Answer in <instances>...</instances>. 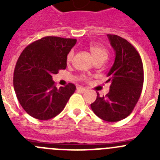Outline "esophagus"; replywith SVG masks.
<instances>
[{"label": "esophagus", "instance_id": "34e87169", "mask_svg": "<svg viewBox=\"0 0 160 160\" xmlns=\"http://www.w3.org/2000/svg\"><path fill=\"white\" fill-rule=\"evenodd\" d=\"M77 91L79 93H84L87 91V89L84 88L82 87H77Z\"/></svg>", "mask_w": 160, "mask_h": 160}]
</instances>
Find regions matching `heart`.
<instances>
[{
	"label": "heart",
	"mask_w": 160,
	"mask_h": 160,
	"mask_svg": "<svg viewBox=\"0 0 160 160\" xmlns=\"http://www.w3.org/2000/svg\"><path fill=\"white\" fill-rule=\"evenodd\" d=\"M89 49H90V51L91 53V54L93 55L94 58L96 60H98V59H107V56H108V52H107V49H106L104 46H101L98 43H90V46H89ZM73 51L69 52V53L67 54V57H66V61L67 62H71L72 58H73Z\"/></svg>",
	"instance_id": "b5f03b06"
}]
</instances>
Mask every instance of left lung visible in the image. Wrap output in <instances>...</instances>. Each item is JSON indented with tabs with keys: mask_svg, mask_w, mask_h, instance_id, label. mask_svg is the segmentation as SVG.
<instances>
[{
	"mask_svg": "<svg viewBox=\"0 0 160 160\" xmlns=\"http://www.w3.org/2000/svg\"><path fill=\"white\" fill-rule=\"evenodd\" d=\"M115 52V59L107 73L110 91L90 104L98 117L107 122H118L132 112L143 85V66L135 48L119 36L107 34Z\"/></svg>",
	"mask_w": 160,
	"mask_h": 160,
	"instance_id": "8db88e82",
	"label": "left lung"
}]
</instances>
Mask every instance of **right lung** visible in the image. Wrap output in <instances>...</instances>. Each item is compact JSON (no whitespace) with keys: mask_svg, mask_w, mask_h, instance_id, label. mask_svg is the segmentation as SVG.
<instances>
[{"mask_svg":"<svg viewBox=\"0 0 160 160\" xmlns=\"http://www.w3.org/2000/svg\"><path fill=\"white\" fill-rule=\"evenodd\" d=\"M76 39L45 37L24 49L17 62L13 87L17 98L25 112L40 120L60 114L76 87L69 83L55 87L52 75L66 68V57Z\"/></svg>","mask_w":160,"mask_h":160,"instance_id":"right-lung-1","label":"right lung"}]
</instances>
